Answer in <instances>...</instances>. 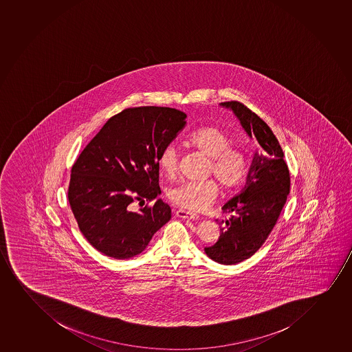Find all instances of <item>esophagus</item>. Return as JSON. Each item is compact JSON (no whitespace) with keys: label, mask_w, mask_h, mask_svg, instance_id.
I'll use <instances>...</instances> for the list:
<instances>
[{"label":"esophagus","mask_w":352,"mask_h":352,"mask_svg":"<svg viewBox=\"0 0 352 352\" xmlns=\"http://www.w3.org/2000/svg\"><path fill=\"white\" fill-rule=\"evenodd\" d=\"M175 215L178 216V217H182V219H199V215H197V214H194V212H187V210H184V209H179V210H177V212H175Z\"/></svg>","instance_id":"esophagus-1"}]
</instances>
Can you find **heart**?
<instances>
[{
	"label": "heart",
	"instance_id": "1",
	"mask_svg": "<svg viewBox=\"0 0 352 352\" xmlns=\"http://www.w3.org/2000/svg\"><path fill=\"white\" fill-rule=\"evenodd\" d=\"M189 148L208 158L207 173L212 174L226 192H232L245 182L250 172V158L245 148L231 145L224 130L216 125H206L194 130L186 138ZM179 152L168 144L159 153L158 168L167 178L178 170ZM219 186L212 179L201 182H182L168 190V199L175 206L189 212H202L216 200Z\"/></svg>",
	"mask_w": 352,
	"mask_h": 352
}]
</instances>
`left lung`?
<instances>
[{"mask_svg": "<svg viewBox=\"0 0 352 352\" xmlns=\"http://www.w3.org/2000/svg\"><path fill=\"white\" fill-rule=\"evenodd\" d=\"M231 108L250 137L257 140L245 188L224 204L228 219L219 221L217 242L204 248L216 263L232 265L254 256L267 239L279 219L291 189L289 170L279 142L257 113L239 101L221 103Z\"/></svg>", "mask_w": 352, "mask_h": 352, "instance_id": "8db88e82", "label": "left lung"}]
</instances>
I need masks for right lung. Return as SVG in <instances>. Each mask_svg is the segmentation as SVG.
I'll return each mask as SVG.
<instances>
[{
  "instance_id": "add662e5",
  "label": "right lung",
  "mask_w": 352,
  "mask_h": 352,
  "mask_svg": "<svg viewBox=\"0 0 352 352\" xmlns=\"http://www.w3.org/2000/svg\"><path fill=\"white\" fill-rule=\"evenodd\" d=\"M168 107L126 108L113 115L76 159L68 202L83 236L115 259L140 254L170 219L162 199L133 212L136 201L155 199L158 157L186 124Z\"/></svg>"
}]
</instances>
